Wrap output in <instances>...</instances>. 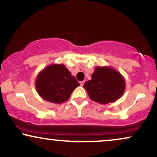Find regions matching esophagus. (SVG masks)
<instances>
[{
  "label": "esophagus",
  "mask_w": 157,
  "mask_h": 157,
  "mask_svg": "<svg viewBox=\"0 0 157 157\" xmlns=\"http://www.w3.org/2000/svg\"><path fill=\"white\" fill-rule=\"evenodd\" d=\"M84 83H85V81H81V82H80V84L81 86H83Z\"/></svg>",
  "instance_id": "esophagus-1"
}]
</instances>
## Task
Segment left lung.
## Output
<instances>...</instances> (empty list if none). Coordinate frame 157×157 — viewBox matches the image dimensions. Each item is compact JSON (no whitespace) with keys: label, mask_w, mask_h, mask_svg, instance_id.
Masks as SVG:
<instances>
[{"label":"left lung","mask_w":157,"mask_h":157,"mask_svg":"<svg viewBox=\"0 0 157 157\" xmlns=\"http://www.w3.org/2000/svg\"><path fill=\"white\" fill-rule=\"evenodd\" d=\"M84 89L91 100L100 104L116 102L125 90V78L111 66H97L91 80L85 82Z\"/></svg>","instance_id":"left-lung-1"}]
</instances>
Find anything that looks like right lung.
I'll return each instance as SVG.
<instances>
[{
  "label": "right lung",
  "mask_w": 157,
  "mask_h": 157,
  "mask_svg": "<svg viewBox=\"0 0 157 157\" xmlns=\"http://www.w3.org/2000/svg\"><path fill=\"white\" fill-rule=\"evenodd\" d=\"M80 86L63 64H51L40 71L35 80L37 92L46 101L55 104L66 102Z\"/></svg>",
  "instance_id": "obj_1"
}]
</instances>
